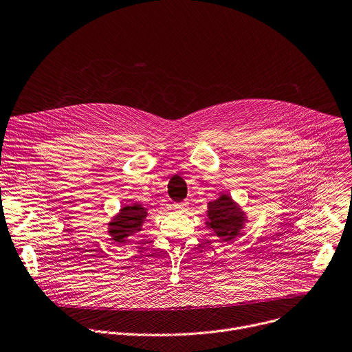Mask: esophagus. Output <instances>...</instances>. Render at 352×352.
I'll list each match as a JSON object with an SVG mask.
<instances>
[{
  "instance_id": "1",
  "label": "esophagus",
  "mask_w": 352,
  "mask_h": 352,
  "mask_svg": "<svg viewBox=\"0 0 352 352\" xmlns=\"http://www.w3.org/2000/svg\"><path fill=\"white\" fill-rule=\"evenodd\" d=\"M186 206H188L186 202H178V204H174V210H177V212H182V210L186 209Z\"/></svg>"
}]
</instances>
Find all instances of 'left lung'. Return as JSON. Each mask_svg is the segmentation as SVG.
Segmentation results:
<instances>
[{
	"mask_svg": "<svg viewBox=\"0 0 352 352\" xmlns=\"http://www.w3.org/2000/svg\"><path fill=\"white\" fill-rule=\"evenodd\" d=\"M248 222L246 210L228 192H221L215 201L208 202L205 226L219 242H235Z\"/></svg>",
	"mask_w": 352,
	"mask_h": 352,
	"instance_id": "obj_1",
	"label": "left lung"
}]
</instances>
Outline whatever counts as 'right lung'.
I'll return each instance as SVG.
<instances>
[{"mask_svg": "<svg viewBox=\"0 0 352 352\" xmlns=\"http://www.w3.org/2000/svg\"><path fill=\"white\" fill-rule=\"evenodd\" d=\"M148 217V208L138 202L122 205L119 212L114 214L107 223V233L114 245H126L131 236L143 230Z\"/></svg>", "mask_w": 352, "mask_h": 352, "instance_id": "1", "label": "right lung"}]
</instances>
